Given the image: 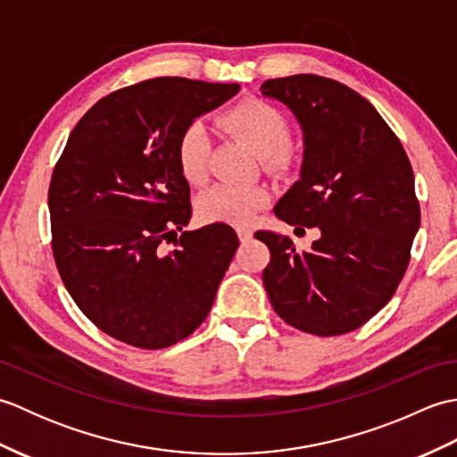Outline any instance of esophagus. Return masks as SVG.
Segmentation results:
<instances>
[{"mask_svg":"<svg viewBox=\"0 0 457 457\" xmlns=\"http://www.w3.org/2000/svg\"><path fill=\"white\" fill-rule=\"evenodd\" d=\"M237 237H239L241 244H247V241L253 237V231L247 229V228H237Z\"/></svg>","mask_w":457,"mask_h":457,"instance_id":"esophagus-1","label":"esophagus"}]
</instances>
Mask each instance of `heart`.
<instances>
[{
	"mask_svg": "<svg viewBox=\"0 0 457 457\" xmlns=\"http://www.w3.org/2000/svg\"><path fill=\"white\" fill-rule=\"evenodd\" d=\"M220 128L245 141L261 154L270 170H283L290 161L287 151L288 125L283 115L259 100H244L220 115ZM177 162L182 177L190 184H202L208 177L210 137L202 123H192L180 133L177 143ZM270 194L263 187L251 184H213L202 192L196 202L198 218L204 221H221L244 226L265 208Z\"/></svg>",
	"mask_w": 457,
	"mask_h": 457,
	"instance_id": "b5f03b06",
	"label": "heart"
}]
</instances>
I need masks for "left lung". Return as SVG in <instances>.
Masks as SVG:
<instances>
[{"instance_id":"1","label":"left lung","mask_w":457,"mask_h":457,"mask_svg":"<svg viewBox=\"0 0 457 457\" xmlns=\"http://www.w3.org/2000/svg\"><path fill=\"white\" fill-rule=\"evenodd\" d=\"M261 94L283 102L304 133L300 180L275 216L320 229L308 251L257 231L270 251L269 300L306 334L353 332L389 303L409 267L420 228L411 161L378 112L345 84L296 74L263 82Z\"/></svg>"}]
</instances>
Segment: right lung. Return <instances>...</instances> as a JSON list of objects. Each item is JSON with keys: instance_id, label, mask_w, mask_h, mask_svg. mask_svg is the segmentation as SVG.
<instances>
[{"instance_id": "obj_1", "label": "right lung", "mask_w": 457, "mask_h": 457, "mask_svg": "<svg viewBox=\"0 0 457 457\" xmlns=\"http://www.w3.org/2000/svg\"><path fill=\"white\" fill-rule=\"evenodd\" d=\"M237 92L179 76L145 80L96 102L68 137L48 187L53 255L104 334L162 349L206 320L239 239L228 223L176 237L192 216L177 143Z\"/></svg>"}]
</instances>
